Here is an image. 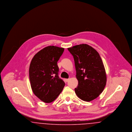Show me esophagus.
Segmentation results:
<instances>
[{
	"label": "esophagus",
	"instance_id": "34e87169",
	"mask_svg": "<svg viewBox=\"0 0 132 132\" xmlns=\"http://www.w3.org/2000/svg\"><path fill=\"white\" fill-rule=\"evenodd\" d=\"M69 79H65V82H68L69 81Z\"/></svg>",
	"mask_w": 132,
	"mask_h": 132
}]
</instances>
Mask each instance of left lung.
I'll return each mask as SVG.
<instances>
[{
	"instance_id": "left-lung-1",
	"label": "left lung",
	"mask_w": 132,
	"mask_h": 132,
	"mask_svg": "<svg viewBox=\"0 0 132 132\" xmlns=\"http://www.w3.org/2000/svg\"><path fill=\"white\" fill-rule=\"evenodd\" d=\"M68 50L75 61L78 81L76 94L82 101H93L103 92L106 84V74L101 56L88 44L77 45Z\"/></svg>"
}]
</instances>
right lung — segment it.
Wrapping results in <instances>:
<instances>
[{
  "instance_id": "obj_1",
  "label": "right lung",
  "mask_w": 132,
  "mask_h": 132,
  "mask_svg": "<svg viewBox=\"0 0 132 132\" xmlns=\"http://www.w3.org/2000/svg\"><path fill=\"white\" fill-rule=\"evenodd\" d=\"M64 48L48 46L36 53L29 68V78L33 93L40 101L50 103L61 93L65 82L58 76L57 62Z\"/></svg>"
}]
</instances>
